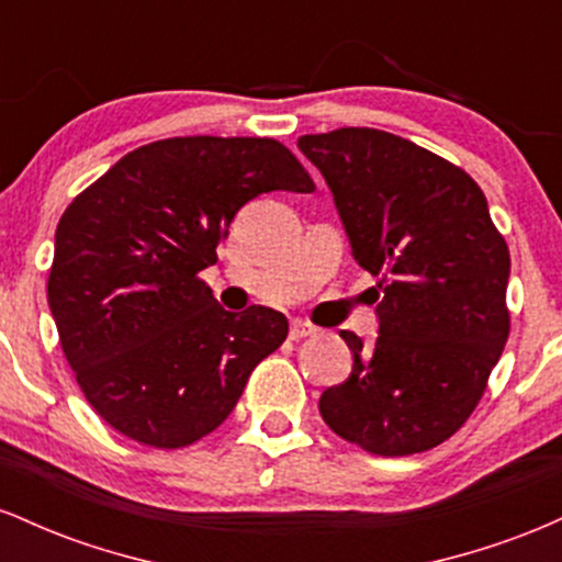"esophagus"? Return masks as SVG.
Instances as JSON below:
<instances>
[{"label":"esophagus","mask_w":562,"mask_h":562,"mask_svg":"<svg viewBox=\"0 0 562 562\" xmlns=\"http://www.w3.org/2000/svg\"><path fill=\"white\" fill-rule=\"evenodd\" d=\"M314 333H317V327L308 325V322H293V325H290V340H303Z\"/></svg>","instance_id":"34e87169"}]
</instances>
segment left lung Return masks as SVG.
<instances>
[{
  "label": "left lung",
  "instance_id": "1",
  "mask_svg": "<svg viewBox=\"0 0 562 562\" xmlns=\"http://www.w3.org/2000/svg\"><path fill=\"white\" fill-rule=\"evenodd\" d=\"M351 240L378 277L375 346L344 330L348 380L319 412L370 454L404 457L454 436L486 391L509 335V250L473 177L415 142L346 126L303 134Z\"/></svg>",
  "mask_w": 562,
  "mask_h": 562
}]
</instances>
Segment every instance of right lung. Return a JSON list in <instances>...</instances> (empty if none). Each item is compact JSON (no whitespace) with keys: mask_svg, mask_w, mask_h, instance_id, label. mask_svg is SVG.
I'll use <instances>...</instances> for the list:
<instances>
[{"mask_svg":"<svg viewBox=\"0 0 562 562\" xmlns=\"http://www.w3.org/2000/svg\"><path fill=\"white\" fill-rule=\"evenodd\" d=\"M274 190L314 192L282 142L171 137L128 153L60 216L49 312L76 383L119 434L200 441L288 338L280 312L229 314L200 280L237 211Z\"/></svg>","mask_w":562,"mask_h":562,"instance_id":"obj_1","label":"right lung"}]
</instances>
